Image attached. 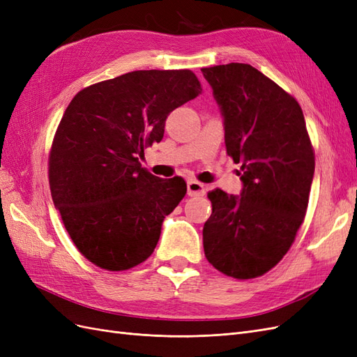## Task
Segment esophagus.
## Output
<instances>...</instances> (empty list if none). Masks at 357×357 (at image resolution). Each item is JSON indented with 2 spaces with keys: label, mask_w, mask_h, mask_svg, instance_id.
Returning a JSON list of instances; mask_svg holds the SVG:
<instances>
[{
  "label": "esophagus",
  "mask_w": 357,
  "mask_h": 357,
  "mask_svg": "<svg viewBox=\"0 0 357 357\" xmlns=\"http://www.w3.org/2000/svg\"><path fill=\"white\" fill-rule=\"evenodd\" d=\"M188 195L189 197H204L205 195V188L202 183L192 180L188 183Z\"/></svg>",
  "instance_id": "34e87169"
}]
</instances>
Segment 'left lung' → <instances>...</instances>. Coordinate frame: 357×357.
Listing matches in <instances>:
<instances>
[{
  "mask_svg": "<svg viewBox=\"0 0 357 357\" xmlns=\"http://www.w3.org/2000/svg\"><path fill=\"white\" fill-rule=\"evenodd\" d=\"M225 119V144L243 180L240 197L208 192L207 261L238 280L261 277L294 244L308 207L314 149L298 101L248 63L201 68Z\"/></svg>",
  "mask_w": 357,
  "mask_h": 357,
  "instance_id": "obj_1",
  "label": "left lung"
}]
</instances>
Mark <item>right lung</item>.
<instances>
[{"instance_id":"right-lung-1","label":"right lung","mask_w":357,"mask_h":357,"mask_svg":"<svg viewBox=\"0 0 357 357\" xmlns=\"http://www.w3.org/2000/svg\"><path fill=\"white\" fill-rule=\"evenodd\" d=\"M201 92L190 70H139L71 100L53 137L49 185L70 238L93 265L125 271L153 253L188 186L153 176L139 159L164 137L169 113Z\"/></svg>"}]
</instances>
